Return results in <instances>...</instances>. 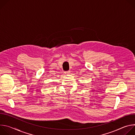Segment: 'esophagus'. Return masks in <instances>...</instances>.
<instances>
[{
    "label": "esophagus",
    "mask_w": 135,
    "mask_h": 135,
    "mask_svg": "<svg viewBox=\"0 0 135 135\" xmlns=\"http://www.w3.org/2000/svg\"><path fill=\"white\" fill-rule=\"evenodd\" d=\"M70 71H66V72H65V74H70Z\"/></svg>",
    "instance_id": "34e87169"
}]
</instances>
